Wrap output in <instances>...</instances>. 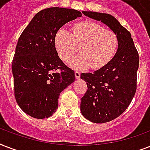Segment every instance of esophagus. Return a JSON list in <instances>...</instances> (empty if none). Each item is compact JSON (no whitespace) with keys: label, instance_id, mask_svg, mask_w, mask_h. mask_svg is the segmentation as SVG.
<instances>
[{"label":"esophagus","instance_id":"obj_1","mask_svg":"<svg viewBox=\"0 0 150 150\" xmlns=\"http://www.w3.org/2000/svg\"><path fill=\"white\" fill-rule=\"evenodd\" d=\"M75 78H76V79H79V78H80V72H79V71H75Z\"/></svg>","mask_w":150,"mask_h":150}]
</instances>
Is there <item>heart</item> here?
<instances>
[{"label": "heart", "instance_id": "obj_1", "mask_svg": "<svg viewBox=\"0 0 150 150\" xmlns=\"http://www.w3.org/2000/svg\"><path fill=\"white\" fill-rule=\"evenodd\" d=\"M117 43L115 33L90 21L75 24L72 33L61 28L54 37L57 54L64 61H68L79 47L80 54L69 61V65L76 70L89 67L98 69L106 65L114 56Z\"/></svg>", "mask_w": 150, "mask_h": 150}]
</instances>
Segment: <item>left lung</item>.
<instances>
[{
    "mask_svg": "<svg viewBox=\"0 0 150 150\" xmlns=\"http://www.w3.org/2000/svg\"><path fill=\"white\" fill-rule=\"evenodd\" d=\"M86 16L107 25L115 33L118 47L114 57L93 73H82L87 89L80 110L93 123H106L119 117L130 104L136 91L139 54L131 33L111 15L82 11Z\"/></svg>",
    "mask_w": 150,
    "mask_h": 150,
    "instance_id": "8db88e82",
    "label": "left lung"
}]
</instances>
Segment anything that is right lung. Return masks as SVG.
<instances>
[{
  "instance_id": "right-lung-1",
  "label": "right lung",
  "mask_w": 150,
  "mask_h": 150,
  "mask_svg": "<svg viewBox=\"0 0 150 150\" xmlns=\"http://www.w3.org/2000/svg\"><path fill=\"white\" fill-rule=\"evenodd\" d=\"M81 16L80 11L70 8H46L21 34L12 61L14 89L16 102L29 116H51L57 109L60 93L75 81V71L59 57L54 37L64 25Z\"/></svg>"
}]
</instances>
